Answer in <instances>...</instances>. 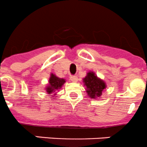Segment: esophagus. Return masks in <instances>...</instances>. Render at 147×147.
Returning <instances> with one entry per match:
<instances>
[{"label":"esophagus","mask_w":147,"mask_h":147,"mask_svg":"<svg viewBox=\"0 0 147 147\" xmlns=\"http://www.w3.org/2000/svg\"><path fill=\"white\" fill-rule=\"evenodd\" d=\"M70 79L72 82H77L78 81V77L76 76H71Z\"/></svg>","instance_id":"1"}]
</instances>
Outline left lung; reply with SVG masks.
<instances>
[{
    "label": "left lung",
    "mask_w": 147,
    "mask_h": 147,
    "mask_svg": "<svg viewBox=\"0 0 147 147\" xmlns=\"http://www.w3.org/2000/svg\"><path fill=\"white\" fill-rule=\"evenodd\" d=\"M84 86H86V91L91 98H101L102 91L107 87L105 82L102 79L97 77L96 74L93 71L88 72L83 78Z\"/></svg>",
    "instance_id": "1"
}]
</instances>
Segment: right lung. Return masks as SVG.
I'll return each instance as SVG.
<instances>
[{
	"label": "right lung",
	"instance_id": "1",
	"mask_svg": "<svg viewBox=\"0 0 147 147\" xmlns=\"http://www.w3.org/2000/svg\"><path fill=\"white\" fill-rule=\"evenodd\" d=\"M65 82H66V80L64 78H61L59 77L56 76L55 74H51L50 78H49V84L45 88L46 91V92L49 95L54 94L56 90L61 88V87L63 86ZM55 94H54L53 95H55Z\"/></svg>",
	"mask_w": 147,
	"mask_h": 147
}]
</instances>
